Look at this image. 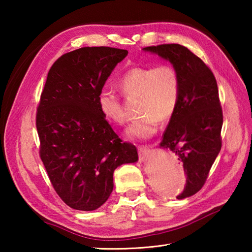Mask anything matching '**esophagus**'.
I'll use <instances>...</instances> for the list:
<instances>
[{"mask_svg": "<svg viewBox=\"0 0 252 252\" xmlns=\"http://www.w3.org/2000/svg\"><path fill=\"white\" fill-rule=\"evenodd\" d=\"M149 153H151V149L148 146H138V154L142 158L146 157Z\"/></svg>", "mask_w": 252, "mask_h": 252, "instance_id": "1", "label": "esophagus"}]
</instances>
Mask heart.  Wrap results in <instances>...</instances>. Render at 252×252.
<instances>
[{
    "instance_id": "heart-1",
    "label": "heart",
    "mask_w": 252,
    "mask_h": 252,
    "mask_svg": "<svg viewBox=\"0 0 252 252\" xmlns=\"http://www.w3.org/2000/svg\"><path fill=\"white\" fill-rule=\"evenodd\" d=\"M119 88L126 97H138V119L126 127V135L133 140H146L156 134L159 121L167 122L175 114L181 98V77L170 63L156 67H133L119 79ZM101 114L110 122L122 125L126 115L121 99L110 90L98 95Z\"/></svg>"
}]
</instances>
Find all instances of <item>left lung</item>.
Wrapping results in <instances>:
<instances>
[{"instance_id": "8db88e82", "label": "left lung", "mask_w": 252, "mask_h": 252, "mask_svg": "<svg viewBox=\"0 0 252 252\" xmlns=\"http://www.w3.org/2000/svg\"><path fill=\"white\" fill-rule=\"evenodd\" d=\"M143 50L168 60L181 77L179 107L160 146L171 149L183 162L186 184L176 198L184 199L202 189L222 147L223 112L217 80L211 69L183 45L160 44Z\"/></svg>"}]
</instances>
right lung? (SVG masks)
<instances>
[{
    "instance_id": "obj_1",
    "label": "right lung",
    "mask_w": 252,
    "mask_h": 252,
    "mask_svg": "<svg viewBox=\"0 0 252 252\" xmlns=\"http://www.w3.org/2000/svg\"><path fill=\"white\" fill-rule=\"evenodd\" d=\"M126 55L115 47H82L62 55L47 73L35 117L39 154L57 195L76 210L105 203L116 168L138 159L98 106L106 80Z\"/></svg>"
}]
</instances>
